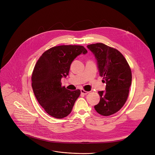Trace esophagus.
Returning <instances> with one entry per match:
<instances>
[{"instance_id":"1","label":"esophagus","mask_w":155,"mask_h":155,"mask_svg":"<svg viewBox=\"0 0 155 155\" xmlns=\"http://www.w3.org/2000/svg\"><path fill=\"white\" fill-rule=\"evenodd\" d=\"M81 94H84V95H87V94H88V92H87V91H84V89H81Z\"/></svg>"}]
</instances>
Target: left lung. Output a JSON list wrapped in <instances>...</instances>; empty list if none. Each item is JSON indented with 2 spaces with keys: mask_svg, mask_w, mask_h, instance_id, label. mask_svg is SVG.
Masks as SVG:
<instances>
[{
  "mask_svg": "<svg viewBox=\"0 0 155 155\" xmlns=\"http://www.w3.org/2000/svg\"><path fill=\"white\" fill-rule=\"evenodd\" d=\"M87 48L95 55L99 75L106 84L105 91L98 92L100 102L94 108L99 114L109 116L119 111L127 101L132 81L131 70L116 49L101 43L88 45Z\"/></svg>",
  "mask_w": 155,
  "mask_h": 155,
  "instance_id": "obj_1",
  "label": "left lung"
}]
</instances>
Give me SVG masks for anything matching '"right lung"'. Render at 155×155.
<instances>
[{
    "instance_id": "right-lung-1",
    "label": "right lung",
    "mask_w": 155,
    "mask_h": 155,
    "mask_svg": "<svg viewBox=\"0 0 155 155\" xmlns=\"http://www.w3.org/2000/svg\"><path fill=\"white\" fill-rule=\"evenodd\" d=\"M83 46L61 45L44 52L38 60L31 77L35 95L45 110L51 116L61 119L71 112L80 91H70L61 86L70 65L77 56L86 54Z\"/></svg>"
}]
</instances>
